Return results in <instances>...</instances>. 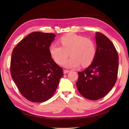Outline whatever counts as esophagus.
I'll list each match as a JSON object with an SVG mask.
<instances>
[{
    "label": "esophagus",
    "mask_w": 129,
    "mask_h": 129,
    "mask_svg": "<svg viewBox=\"0 0 129 129\" xmlns=\"http://www.w3.org/2000/svg\"><path fill=\"white\" fill-rule=\"evenodd\" d=\"M69 72V71H68V70H66V69H64V74H67Z\"/></svg>",
    "instance_id": "obj_1"
}]
</instances>
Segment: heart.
Instances as JSON below:
<instances>
[{
    "mask_svg": "<svg viewBox=\"0 0 129 129\" xmlns=\"http://www.w3.org/2000/svg\"><path fill=\"white\" fill-rule=\"evenodd\" d=\"M59 41L62 47L53 44L49 48V53L56 63H62V66L69 68L81 64L82 67H87L92 64L96 54V47L91 39L69 33L62 36ZM69 52L71 57L64 61Z\"/></svg>",
    "mask_w": 129,
    "mask_h": 129,
    "instance_id": "b5f03b06",
    "label": "heart"
}]
</instances>
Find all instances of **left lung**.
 Here are the masks:
<instances>
[{
    "instance_id": "obj_1",
    "label": "left lung",
    "mask_w": 129,
    "mask_h": 129,
    "mask_svg": "<svg viewBox=\"0 0 129 129\" xmlns=\"http://www.w3.org/2000/svg\"><path fill=\"white\" fill-rule=\"evenodd\" d=\"M94 60L90 66L79 72L76 86L83 97L97 100L105 97L115 84L118 71V55L114 44L100 32L95 35Z\"/></svg>"
}]
</instances>
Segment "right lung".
Masks as SVG:
<instances>
[{"label":"right lung","instance_id":"1","mask_svg":"<svg viewBox=\"0 0 129 129\" xmlns=\"http://www.w3.org/2000/svg\"><path fill=\"white\" fill-rule=\"evenodd\" d=\"M55 35L34 32L13 49L10 71L19 91L33 102H43L53 96L62 69L54 61L49 48Z\"/></svg>","mask_w":129,"mask_h":129}]
</instances>
